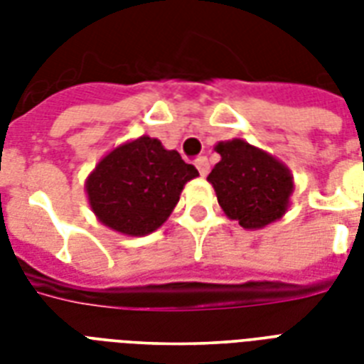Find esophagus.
Masks as SVG:
<instances>
[{"label":"esophagus","mask_w":364,"mask_h":364,"mask_svg":"<svg viewBox=\"0 0 364 364\" xmlns=\"http://www.w3.org/2000/svg\"><path fill=\"white\" fill-rule=\"evenodd\" d=\"M194 164H196V168H198L200 176H208V173H210V162H208L205 156H200V159L194 160Z\"/></svg>","instance_id":"1"}]
</instances>
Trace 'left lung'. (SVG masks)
<instances>
[{"mask_svg":"<svg viewBox=\"0 0 364 364\" xmlns=\"http://www.w3.org/2000/svg\"><path fill=\"white\" fill-rule=\"evenodd\" d=\"M221 162L208 176L223 211L243 228H262L287 211L293 177L285 166L243 139L217 145Z\"/></svg>","mask_w":364,"mask_h":364,"instance_id":"obj_1","label":"left lung"}]
</instances>
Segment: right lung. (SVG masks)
Returning a JSON list of instances; mask_svg holds the SVG:
<instances>
[{"label":"right lung","instance_id":"right-lung-1","mask_svg":"<svg viewBox=\"0 0 364 364\" xmlns=\"http://www.w3.org/2000/svg\"><path fill=\"white\" fill-rule=\"evenodd\" d=\"M198 176L177 151L143 136L105 156L87 181L98 219L117 232L145 236L170 217L185 183Z\"/></svg>","mask_w":364,"mask_h":364}]
</instances>
